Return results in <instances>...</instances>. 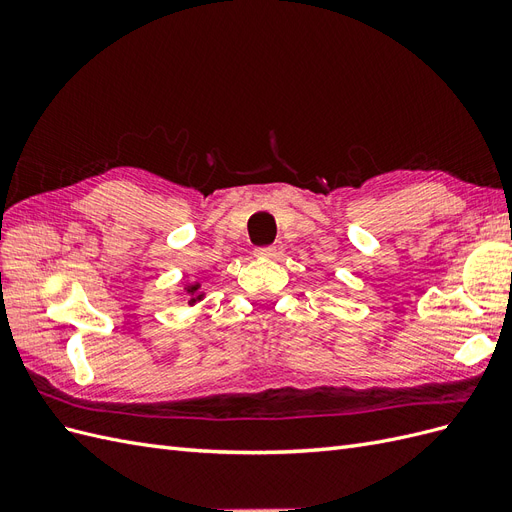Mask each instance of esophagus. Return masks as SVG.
I'll use <instances>...</instances> for the list:
<instances>
[{"label": "esophagus", "mask_w": 512, "mask_h": 512, "mask_svg": "<svg viewBox=\"0 0 512 512\" xmlns=\"http://www.w3.org/2000/svg\"><path fill=\"white\" fill-rule=\"evenodd\" d=\"M275 252H277V250H275L273 245H265V247H256L254 254H256L258 258H273Z\"/></svg>", "instance_id": "esophagus-1"}]
</instances>
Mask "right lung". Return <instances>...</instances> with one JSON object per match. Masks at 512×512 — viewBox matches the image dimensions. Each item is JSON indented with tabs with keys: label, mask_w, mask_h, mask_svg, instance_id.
<instances>
[{
	"label": "right lung",
	"mask_w": 512,
	"mask_h": 512,
	"mask_svg": "<svg viewBox=\"0 0 512 512\" xmlns=\"http://www.w3.org/2000/svg\"><path fill=\"white\" fill-rule=\"evenodd\" d=\"M198 288H200V284H188V286H185V292H188V297H190V305H194L196 301H200V299H203V294H200L198 292Z\"/></svg>",
	"instance_id": "right-lung-1"
}]
</instances>
